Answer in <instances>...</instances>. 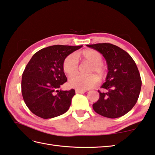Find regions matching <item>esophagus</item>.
<instances>
[{"instance_id":"34e87169","label":"esophagus","mask_w":155,"mask_h":155,"mask_svg":"<svg viewBox=\"0 0 155 155\" xmlns=\"http://www.w3.org/2000/svg\"><path fill=\"white\" fill-rule=\"evenodd\" d=\"M87 91L86 90H80V89H75L76 93H84Z\"/></svg>"}]
</instances>
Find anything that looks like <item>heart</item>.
Segmentation results:
<instances>
[{"label": "heart", "instance_id": "1", "mask_svg": "<svg viewBox=\"0 0 155 155\" xmlns=\"http://www.w3.org/2000/svg\"><path fill=\"white\" fill-rule=\"evenodd\" d=\"M80 56L85 61L91 64L89 73L95 72L99 77H103L105 74V68L101 63L103 57L99 51L93 49L84 50L80 53ZM63 70L68 76L76 74L78 69V62L77 56L74 54H71L65 58L63 62ZM99 82L98 78L95 75L72 76L68 80L70 87L80 90H87L97 85Z\"/></svg>", "mask_w": 155, "mask_h": 155}]
</instances>
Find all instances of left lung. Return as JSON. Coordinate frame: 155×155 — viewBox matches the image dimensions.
Returning a JSON list of instances; mask_svg holds the SVG:
<instances>
[{
    "label": "left lung",
    "instance_id": "1",
    "mask_svg": "<svg viewBox=\"0 0 155 155\" xmlns=\"http://www.w3.org/2000/svg\"><path fill=\"white\" fill-rule=\"evenodd\" d=\"M99 51L106 60L108 72L99 90V99L94 111L108 118H117L132 110L140 95L142 81L134 60L126 51L111 44L87 45Z\"/></svg>",
    "mask_w": 155,
    "mask_h": 155
}]
</instances>
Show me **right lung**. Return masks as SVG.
I'll return each mask as SVG.
<instances>
[{
    "label": "right lung",
    "instance_id": "obj_1",
    "mask_svg": "<svg viewBox=\"0 0 155 155\" xmlns=\"http://www.w3.org/2000/svg\"><path fill=\"white\" fill-rule=\"evenodd\" d=\"M82 46L55 45L33 54L24 70L21 80L23 100L33 114L49 119L68 111L75 91L58 89L67 81L63 62L66 56Z\"/></svg>",
    "mask_w": 155,
    "mask_h": 155
}]
</instances>
